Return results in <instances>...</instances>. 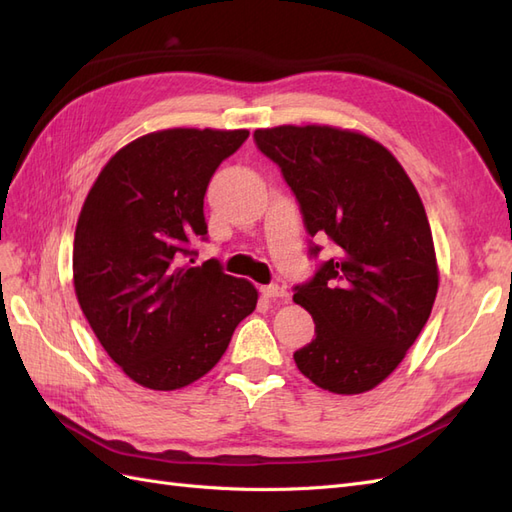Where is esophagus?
I'll use <instances>...</instances> for the list:
<instances>
[{
    "label": "esophagus",
    "mask_w": 512,
    "mask_h": 512,
    "mask_svg": "<svg viewBox=\"0 0 512 512\" xmlns=\"http://www.w3.org/2000/svg\"><path fill=\"white\" fill-rule=\"evenodd\" d=\"M261 294H264V296H266V298H270V300H287V298H289L287 289H285L283 285H279V283L261 287Z\"/></svg>",
    "instance_id": "1"
}]
</instances>
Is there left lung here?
<instances>
[{
	"label": "left lung",
	"instance_id": "obj_1",
	"mask_svg": "<svg viewBox=\"0 0 512 512\" xmlns=\"http://www.w3.org/2000/svg\"><path fill=\"white\" fill-rule=\"evenodd\" d=\"M255 141L281 167L311 236L337 251L296 287L294 302L315 321L296 367L328 392H369L399 367L437 296L422 199L392 152L358 130L285 124L257 128Z\"/></svg>",
	"mask_w": 512,
	"mask_h": 512
}]
</instances>
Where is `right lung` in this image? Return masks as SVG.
Segmentation results:
<instances>
[{
    "label": "right lung",
    "instance_id": "obj_1",
    "mask_svg": "<svg viewBox=\"0 0 512 512\" xmlns=\"http://www.w3.org/2000/svg\"><path fill=\"white\" fill-rule=\"evenodd\" d=\"M246 137L244 128L148 133L109 158L83 201L75 294L105 352L143 388L197 382L255 311L251 281L216 261L180 266L186 244L208 233L203 195L212 173Z\"/></svg>",
    "mask_w": 512,
    "mask_h": 512
}]
</instances>
